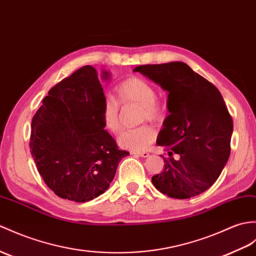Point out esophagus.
<instances>
[{"mask_svg": "<svg viewBox=\"0 0 256 256\" xmlns=\"http://www.w3.org/2000/svg\"><path fill=\"white\" fill-rule=\"evenodd\" d=\"M132 154H133V155H138V156L142 157V158H146V157L150 156V152H132Z\"/></svg>", "mask_w": 256, "mask_h": 256, "instance_id": "esophagus-1", "label": "esophagus"}]
</instances>
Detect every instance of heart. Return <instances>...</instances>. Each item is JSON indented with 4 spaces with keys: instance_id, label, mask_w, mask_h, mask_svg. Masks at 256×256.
<instances>
[{
    "instance_id": "b5f03b06",
    "label": "heart",
    "mask_w": 256,
    "mask_h": 256,
    "mask_svg": "<svg viewBox=\"0 0 256 256\" xmlns=\"http://www.w3.org/2000/svg\"><path fill=\"white\" fill-rule=\"evenodd\" d=\"M116 100L104 99L100 114L104 126L110 133L118 134L122 128V110L130 106H140L138 121L159 123L164 118V106L157 97L156 89L150 82L138 76H130L122 80L116 88ZM156 140V132L147 124L126 130L118 136V142L122 148L132 152L144 150Z\"/></svg>"
}]
</instances>
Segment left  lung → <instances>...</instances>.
<instances>
[{
  "mask_svg": "<svg viewBox=\"0 0 256 256\" xmlns=\"http://www.w3.org/2000/svg\"><path fill=\"white\" fill-rule=\"evenodd\" d=\"M168 94V110L157 145L168 152L164 169L152 178L158 191L190 198L210 188L230 156L234 122L220 92L183 62L140 65ZM178 153L176 160L172 155Z\"/></svg>",
  "mask_w": 256,
  "mask_h": 256,
  "instance_id": "left-lung-1",
  "label": "left lung"
}]
</instances>
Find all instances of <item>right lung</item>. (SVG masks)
Returning <instances> with one entry per match:
<instances>
[{
	"label": "right lung",
	"instance_id": "add662e5",
	"mask_svg": "<svg viewBox=\"0 0 256 256\" xmlns=\"http://www.w3.org/2000/svg\"><path fill=\"white\" fill-rule=\"evenodd\" d=\"M104 98L96 70L85 65L53 86L32 118V156L48 188L61 198L84 203L102 194L130 154L104 130Z\"/></svg>",
	"mask_w": 256,
	"mask_h": 256
}]
</instances>
